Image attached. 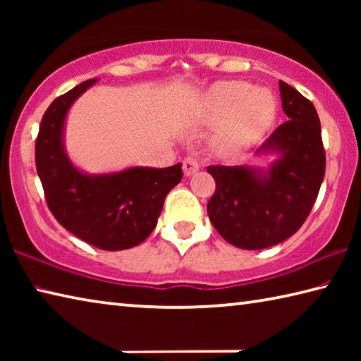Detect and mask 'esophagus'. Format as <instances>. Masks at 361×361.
<instances>
[{
    "label": "esophagus",
    "mask_w": 361,
    "mask_h": 361,
    "mask_svg": "<svg viewBox=\"0 0 361 361\" xmlns=\"http://www.w3.org/2000/svg\"><path fill=\"white\" fill-rule=\"evenodd\" d=\"M199 170V162L197 159L194 156H188L185 157V161H183V172H185L186 176L195 173Z\"/></svg>",
    "instance_id": "1"
}]
</instances>
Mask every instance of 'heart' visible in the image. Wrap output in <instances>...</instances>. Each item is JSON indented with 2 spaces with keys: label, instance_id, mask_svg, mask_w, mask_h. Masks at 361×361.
<instances>
[{
  "label": "heart",
  "instance_id": "obj_1",
  "mask_svg": "<svg viewBox=\"0 0 361 361\" xmlns=\"http://www.w3.org/2000/svg\"><path fill=\"white\" fill-rule=\"evenodd\" d=\"M277 111L276 97L267 89H252L240 81L218 82L204 102V118L223 121L215 135V148L221 154L245 151L264 135Z\"/></svg>",
  "mask_w": 361,
  "mask_h": 361
}]
</instances>
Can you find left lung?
Segmentation results:
<instances>
[{
	"instance_id": "obj_1",
	"label": "left lung",
	"mask_w": 361,
	"mask_h": 361,
	"mask_svg": "<svg viewBox=\"0 0 361 361\" xmlns=\"http://www.w3.org/2000/svg\"><path fill=\"white\" fill-rule=\"evenodd\" d=\"M288 121L259 151H276L279 161L261 175L248 167L209 166L216 189L207 204L212 224L231 245L262 250L283 242L301 228L325 176V148L312 102L279 82Z\"/></svg>"
}]
</instances>
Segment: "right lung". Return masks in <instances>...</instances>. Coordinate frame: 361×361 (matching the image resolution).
<instances>
[{"label":"right lung","mask_w":361,"mask_h":361,"mask_svg":"<svg viewBox=\"0 0 361 361\" xmlns=\"http://www.w3.org/2000/svg\"><path fill=\"white\" fill-rule=\"evenodd\" d=\"M95 81H84L49 105L35 142V162L47 207L57 221L90 245L116 252L135 247L151 234L166 195L181 181L183 170L176 164L90 176L73 166L62 143L65 116Z\"/></svg>","instance_id":"add662e5"}]
</instances>
